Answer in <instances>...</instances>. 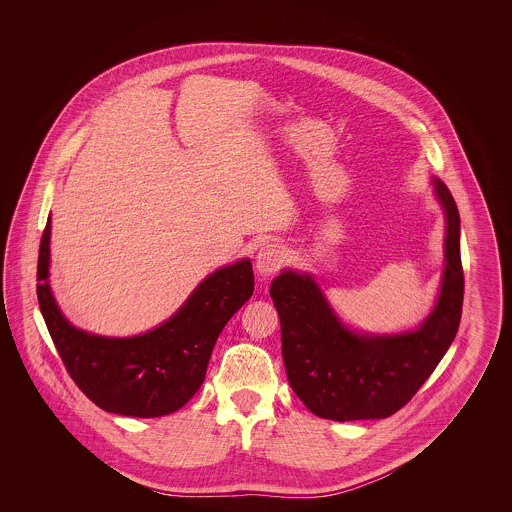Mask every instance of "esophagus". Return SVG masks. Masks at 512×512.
Masks as SVG:
<instances>
[{"label": "esophagus", "instance_id": "34e87169", "mask_svg": "<svg viewBox=\"0 0 512 512\" xmlns=\"http://www.w3.org/2000/svg\"><path fill=\"white\" fill-rule=\"evenodd\" d=\"M286 249L280 244H267L263 245L257 253L255 259V268L259 272V276L268 278L270 274H274L278 268L286 263Z\"/></svg>", "mask_w": 512, "mask_h": 512}]
</instances>
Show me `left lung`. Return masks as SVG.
Instances as JSON below:
<instances>
[{
  "label": "left lung",
  "instance_id": "1",
  "mask_svg": "<svg viewBox=\"0 0 512 512\" xmlns=\"http://www.w3.org/2000/svg\"><path fill=\"white\" fill-rule=\"evenodd\" d=\"M432 184L445 215V267L434 309L413 330L374 334L347 326L311 272L284 268L270 286L290 386L320 418L345 422L397 413L455 340L464 295L461 217L447 186L436 176Z\"/></svg>",
  "mask_w": 512,
  "mask_h": 512
}]
</instances>
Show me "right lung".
<instances>
[{
    "instance_id": "right-lung-1",
    "label": "right lung",
    "mask_w": 512,
    "mask_h": 512,
    "mask_svg": "<svg viewBox=\"0 0 512 512\" xmlns=\"http://www.w3.org/2000/svg\"><path fill=\"white\" fill-rule=\"evenodd\" d=\"M51 217L38 255V303L49 336L74 384L99 409L153 418L182 409L205 380L217 338L251 297L249 259L220 267L199 282L182 307L138 336L109 338L73 326L49 286Z\"/></svg>"
}]
</instances>
